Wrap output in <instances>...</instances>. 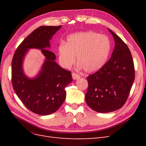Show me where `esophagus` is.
I'll return each mask as SVG.
<instances>
[{"instance_id": "1", "label": "esophagus", "mask_w": 146, "mask_h": 146, "mask_svg": "<svg viewBox=\"0 0 146 146\" xmlns=\"http://www.w3.org/2000/svg\"><path fill=\"white\" fill-rule=\"evenodd\" d=\"M72 78L74 79V80H77V79L80 78V76L76 73H72Z\"/></svg>"}]
</instances>
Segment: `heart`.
Listing matches in <instances>:
<instances>
[{
	"instance_id": "obj_1",
	"label": "heart",
	"mask_w": 146,
	"mask_h": 146,
	"mask_svg": "<svg viewBox=\"0 0 146 146\" xmlns=\"http://www.w3.org/2000/svg\"><path fill=\"white\" fill-rule=\"evenodd\" d=\"M111 44L105 35L89 32L72 34L66 43L58 47V61L61 67L69 69L77 56L78 67L88 73L98 71L105 64L111 52Z\"/></svg>"
}]
</instances>
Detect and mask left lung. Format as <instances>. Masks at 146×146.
Here are the masks:
<instances>
[{
    "instance_id": "1",
    "label": "left lung",
    "mask_w": 146,
    "mask_h": 146,
    "mask_svg": "<svg viewBox=\"0 0 146 146\" xmlns=\"http://www.w3.org/2000/svg\"><path fill=\"white\" fill-rule=\"evenodd\" d=\"M115 46L111 58L99 70L87 77L86 104L94 111L107 113L125 104L135 80L133 61L129 47L108 29Z\"/></svg>"
}]
</instances>
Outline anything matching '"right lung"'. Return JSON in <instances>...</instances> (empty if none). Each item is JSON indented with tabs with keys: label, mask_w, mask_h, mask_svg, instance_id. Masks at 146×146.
Here are the masks:
<instances>
[{
	"label": "right lung",
	"mask_w": 146,
	"mask_h": 146,
	"mask_svg": "<svg viewBox=\"0 0 146 146\" xmlns=\"http://www.w3.org/2000/svg\"><path fill=\"white\" fill-rule=\"evenodd\" d=\"M62 26H41L31 33L13 56L11 63L12 84L19 99L29 110L39 115L55 113L64 102L65 88L72 81L71 72L60 66L55 55L48 50L50 41ZM30 48L41 50L45 56L37 76L30 78L23 69V60Z\"/></svg>",
	"instance_id": "right-lung-1"
}]
</instances>
